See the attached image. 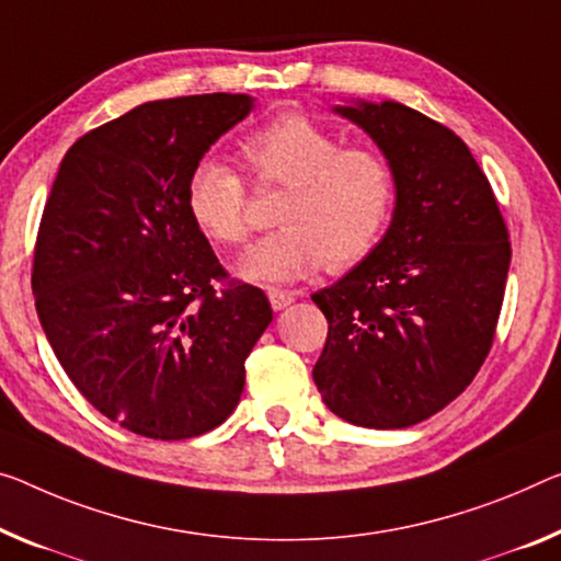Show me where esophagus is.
<instances>
[{"instance_id": "34e87169", "label": "esophagus", "mask_w": 561, "mask_h": 561, "mask_svg": "<svg viewBox=\"0 0 561 561\" xmlns=\"http://www.w3.org/2000/svg\"><path fill=\"white\" fill-rule=\"evenodd\" d=\"M268 298H271L273 310H283V308H288V306L293 304V300H296V293L280 290V288H271V290H268Z\"/></svg>"}]
</instances>
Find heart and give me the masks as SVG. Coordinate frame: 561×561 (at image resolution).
<instances>
[{"mask_svg":"<svg viewBox=\"0 0 561 561\" xmlns=\"http://www.w3.org/2000/svg\"><path fill=\"white\" fill-rule=\"evenodd\" d=\"M341 137L306 115L275 117L240 145L255 180L283 185L278 230L238 263L240 278L280 286L313 275L329 263L346 271L374 251L389 222L396 180L374 148H341ZM185 205L195 226L222 245L248 238L245 185L226 162L205 158L191 170Z\"/></svg>","mask_w":561,"mask_h":561,"instance_id":"b5f03b06","label":"heart"}]
</instances>
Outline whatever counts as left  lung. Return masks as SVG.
I'll list each match as a JSON object with an SVG mask.
<instances>
[{"instance_id": "8db88e82", "label": "left lung", "mask_w": 561, "mask_h": 561, "mask_svg": "<svg viewBox=\"0 0 561 561\" xmlns=\"http://www.w3.org/2000/svg\"><path fill=\"white\" fill-rule=\"evenodd\" d=\"M389 160L391 226L331 288L313 293L329 339L313 381L335 416L407 428L473 381L494 341L510 232L467 142L401 102L335 105Z\"/></svg>"}]
</instances>
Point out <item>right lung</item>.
<instances>
[{"label": "right lung", "instance_id": "right-lung-1", "mask_svg": "<svg viewBox=\"0 0 561 561\" xmlns=\"http://www.w3.org/2000/svg\"><path fill=\"white\" fill-rule=\"evenodd\" d=\"M251 94L145 102L59 162L34 245L32 293L65 374L133 434L175 442L220 426L273 321L229 280L185 205L191 170L245 119Z\"/></svg>", "mask_w": 561, "mask_h": 561}]
</instances>
